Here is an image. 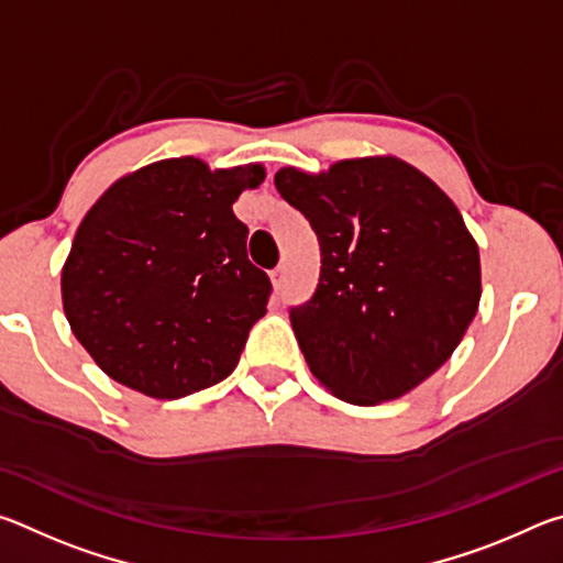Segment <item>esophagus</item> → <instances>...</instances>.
Returning a JSON list of instances; mask_svg holds the SVG:
<instances>
[{
  "label": "esophagus",
  "instance_id": "esophagus-1",
  "mask_svg": "<svg viewBox=\"0 0 563 563\" xmlns=\"http://www.w3.org/2000/svg\"><path fill=\"white\" fill-rule=\"evenodd\" d=\"M271 280H273V288L275 292H280L285 288V268H275L271 273Z\"/></svg>",
  "mask_w": 563,
  "mask_h": 563
}]
</instances>
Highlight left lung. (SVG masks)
Returning a JSON list of instances; mask_svg holds the SVG:
<instances>
[{
  "label": "left lung",
  "instance_id": "obj_1",
  "mask_svg": "<svg viewBox=\"0 0 563 563\" xmlns=\"http://www.w3.org/2000/svg\"><path fill=\"white\" fill-rule=\"evenodd\" d=\"M275 188L320 241L318 290L290 308L310 373L362 407L422 385L482 298L479 247L452 198L395 156L338 161L322 174L288 166Z\"/></svg>",
  "mask_w": 563,
  "mask_h": 563
}]
</instances>
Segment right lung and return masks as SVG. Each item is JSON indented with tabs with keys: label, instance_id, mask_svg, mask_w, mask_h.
<instances>
[{
	"label": "right lung",
	"instance_id": "1",
	"mask_svg": "<svg viewBox=\"0 0 563 563\" xmlns=\"http://www.w3.org/2000/svg\"><path fill=\"white\" fill-rule=\"evenodd\" d=\"M261 164L166 158L119 178L84 216L62 271L71 332L111 379L178 399L233 373L271 278L233 213Z\"/></svg>",
	"mask_w": 563,
	"mask_h": 563
}]
</instances>
